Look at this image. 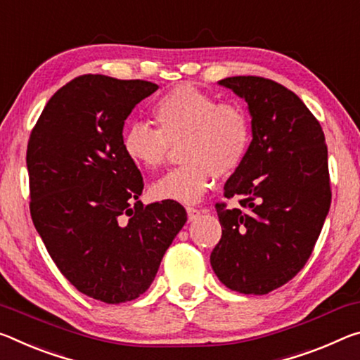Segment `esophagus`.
Wrapping results in <instances>:
<instances>
[{
  "label": "esophagus",
  "mask_w": 360,
  "mask_h": 360,
  "mask_svg": "<svg viewBox=\"0 0 360 360\" xmlns=\"http://www.w3.org/2000/svg\"><path fill=\"white\" fill-rule=\"evenodd\" d=\"M187 218H189V221H193L198 218V214H200V210L193 208V207H187Z\"/></svg>",
  "instance_id": "obj_1"
}]
</instances>
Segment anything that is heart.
Wrapping results in <instances>:
<instances>
[{
    "label": "heart",
    "mask_w": 360,
    "mask_h": 360,
    "mask_svg": "<svg viewBox=\"0 0 360 360\" xmlns=\"http://www.w3.org/2000/svg\"><path fill=\"white\" fill-rule=\"evenodd\" d=\"M157 128L133 123L124 129L122 147L131 162L146 169L167 163L171 146L181 144L184 165L152 186L158 200L195 203L214 184L216 174H229L243 163L252 144V123L237 104H219L192 84H179L153 105Z\"/></svg>",
    "instance_id": "obj_1"
}]
</instances>
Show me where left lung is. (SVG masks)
<instances>
[{
  "instance_id": "obj_1",
  "label": "left lung",
  "mask_w": 360,
  "mask_h": 360,
  "mask_svg": "<svg viewBox=\"0 0 360 360\" xmlns=\"http://www.w3.org/2000/svg\"><path fill=\"white\" fill-rule=\"evenodd\" d=\"M218 83L248 104L253 139L224 186L240 208L216 203L222 236L210 262L227 288L266 295L303 269L321 236L332 202L325 136L304 102L272 79Z\"/></svg>"
}]
</instances>
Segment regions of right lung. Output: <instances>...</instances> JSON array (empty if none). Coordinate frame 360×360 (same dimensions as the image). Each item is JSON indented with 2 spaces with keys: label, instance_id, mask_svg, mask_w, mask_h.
<instances>
[{
  "label": "right lung",
  "instance_id": "right-lung-1",
  "mask_svg": "<svg viewBox=\"0 0 360 360\" xmlns=\"http://www.w3.org/2000/svg\"><path fill=\"white\" fill-rule=\"evenodd\" d=\"M155 83L82 75L48 101L27 147L30 214L78 292L118 304L150 287L187 221L182 205L144 207V182L122 147L124 120Z\"/></svg>",
  "mask_w": 360,
  "mask_h": 360
}]
</instances>
